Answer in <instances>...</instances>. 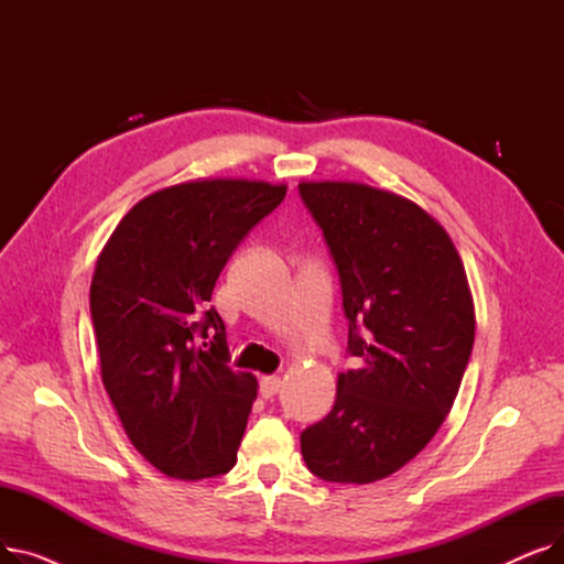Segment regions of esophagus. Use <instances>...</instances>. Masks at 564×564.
I'll return each instance as SVG.
<instances>
[{"instance_id": "34e87169", "label": "esophagus", "mask_w": 564, "mask_h": 564, "mask_svg": "<svg viewBox=\"0 0 564 564\" xmlns=\"http://www.w3.org/2000/svg\"><path fill=\"white\" fill-rule=\"evenodd\" d=\"M279 391H281V377L270 375V377H262V379H260V393H262L264 400L274 398Z\"/></svg>"}]
</instances>
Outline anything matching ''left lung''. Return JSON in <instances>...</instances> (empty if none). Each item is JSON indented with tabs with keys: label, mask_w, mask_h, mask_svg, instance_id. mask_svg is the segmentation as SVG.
Returning a JSON list of instances; mask_svg holds the SVG:
<instances>
[{
	"label": "left lung",
	"mask_w": 564,
	"mask_h": 564,
	"mask_svg": "<svg viewBox=\"0 0 564 564\" xmlns=\"http://www.w3.org/2000/svg\"><path fill=\"white\" fill-rule=\"evenodd\" d=\"M336 262L347 351L334 409L302 432L311 473L368 485L416 457L453 409L476 338L462 258L436 219L361 183H302Z\"/></svg>",
	"instance_id": "obj_1"
}]
</instances>
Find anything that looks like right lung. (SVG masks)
Segmentation results:
<instances>
[{
  "label": "right lung",
  "instance_id": "right-lung-1",
  "mask_svg": "<svg viewBox=\"0 0 564 564\" xmlns=\"http://www.w3.org/2000/svg\"><path fill=\"white\" fill-rule=\"evenodd\" d=\"M285 189L230 177L160 189L98 256L91 319L102 383L132 446L169 478H215L237 462L258 383L228 368L226 324L207 302Z\"/></svg>",
  "mask_w": 564,
  "mask_h": 564
}]
</instances>
